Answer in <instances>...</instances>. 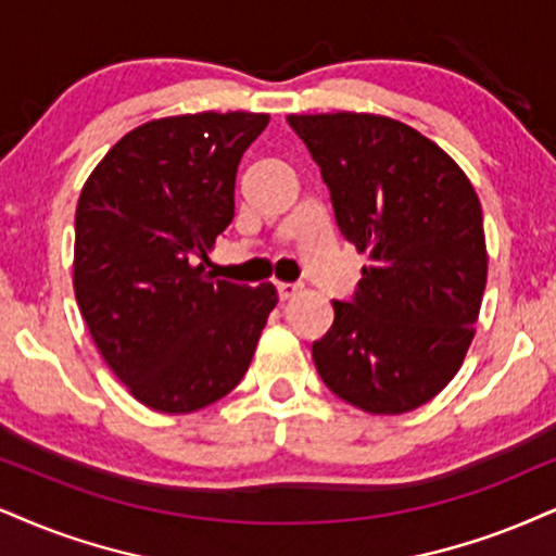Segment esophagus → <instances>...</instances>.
Masks as SVG:
<instances>
[{
    "instance_id": "esophagus-1",
    "label": "esophagus",
    "mask_w": 556,
    "mask_h": 556,
    "mask_svg": "<svg viewBox=\"0 0 556 556\" xmlns=\"http://www.w3.org/2000/svg\"><path fill=\"white\" fill-rule=\"evenodd\" d=\"M276 291H278L280 301H289L301 291V286H296V283H276Z\"/></svg>"
}]
</instances>
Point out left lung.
Returning a JSON list of instances; mask_svg holds the SVG:
<instances>
[{
    "label": "left lung",
    "mask_w": 556,
    "mask_h": 556,
    "mask_svg": "<svg viewBox=\"0 0 556 556\" xmlns=\"http://www.w3.org/2000/svg\"><path fill=\"white\" fill-rule=\"evenodd\" d=\"M319 164L340 235L366 252L353 299L332 301L312 358L340 400L371 415L430 402L462 368L488 283L482 205L462 167L400 121L289 115Z\"/></svg>",
    "instance_id": "8db88e82"
}]
</instances>
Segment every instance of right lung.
Wrapping results in <instances>:
<instances>
[{"mask_svg": "<svg viewBox=\"0 0 556 556\" xmlns=\"http://www.w3.org/2000/svg\"><path fill=\"white\" fill-rule=\"evenodd\" d=\"M265 113H195L126 134L87 177L74 218V293L128 392L156 413L208 407L242 381L273 283L216 280L205 252L235 218L242 154Z\"/></svg>", "mask_w": 556, "mask_h": 556, "instance_id": "1", "label": "right lung"}]
</instances>
